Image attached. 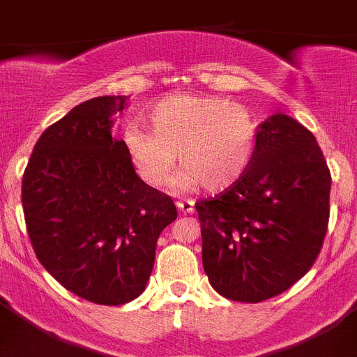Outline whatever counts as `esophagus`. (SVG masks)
<instances>
[{
    "mask_svg": "<svg viewBox=\"0 0 357 357\" xmlns=\"http://www.w3.org/2000/svg\"><path fill=\"white\" fill-rule=\"evenodd\" d=\"M176 207L182 214H191L195 211V200L191 198H185V200H176Z\"/></svg>",
    "mask_w": 357,
    "mask_h": 357,
    "instance_id": "obj_1",
    "label": "esophagus"
}]
</instances>
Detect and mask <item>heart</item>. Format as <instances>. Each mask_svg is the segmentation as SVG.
<instances>
[{"instance_id": "obj_1", "label": "heart", "mask_w": 357, "mask_h": 357, "mask_svg": "<svg viewBox=\"0 0 357 357\" xmlns=\"http://www.w3.org/2000/svg\"><path fill=\"white\" fill-rule=\"evenodd\" d=\"M151 128L130 123L125 146L146 184L160 185L172 173L178 151L182 169L176 189L223 191L254 162L259 121L243 103L220 94L181 93L160 98L150 109Z\"/></svg>"}]
</instances>
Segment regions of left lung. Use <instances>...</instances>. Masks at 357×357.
I'll use <instances>...</instances> for the list:
<instances>
[{
  "instance_id": "obj_1",
  "label": "left lung",
  "mask_w": 357,
  "mask_h": 357,
  "mask_svg": "<svg viewBox=\"0 0 357 357\" xmlns=\"http://www.w3.org/2000/svg\"><path fill=\"white\" fill-rule=\"evenodd\" d=\"M329 195L331 172L314 135L286 114L268 118L248 172L195 204L211 286L250 304L291 288L320 254Z\"/></svg>"
}]
</instances>
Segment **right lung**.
<instances>
[{
    "mask_svg": "<svg viewBox=\"0 0 357 357\" xmlns=\"http://www.w3.org/2000/svg\"><path fill=\"white\" fill-rule=\"evenodd\" d=\"M127 96H98L50 125L33 146L21 200L28 238L50 275L100 305L146 288L159 234L176 220L172 197L134 169L110 134Z\"/></svg>",
    "mask_w": 357,
    "mask_h": 357,
    "instance_id": "add662e5",
    "label": "right lung"
}]
</instances>
